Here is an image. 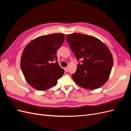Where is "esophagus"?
I'll list each match as a JSON object with an SVG mask.
<instances>
[{
    "label": "esophagus",
    "mask_w": 131,
    "mask_h": 131,
    "mask_svg": "<svg viewBox=\"0 0 131 131\" xmlns=\"http://www.w3.org/2000/svg\"><path fill=\"white\" fill-rule=\"evenodd\" d=\"M64 70H65L66 72H68V70H69V67H66V68H64Z\"/></svg>",
    "instance_id": "esophagus-1"
}]
</instances>
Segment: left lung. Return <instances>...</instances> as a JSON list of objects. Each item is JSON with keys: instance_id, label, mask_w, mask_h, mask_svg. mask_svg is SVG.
I'll return each mask as SVG.
<instances>
[{"instance_id": "left-lung-1", "label": "left lung", "mask_w": 131, "mask_h": 131, "mask_svg": "<svg viewBox=\"0 0 131 131\" xmlns=\"http://www.w3.org/2000/svg\"><path fill=\"white\" fill-rule=\"evenodd\" d=\"M66 39L77 59L83 60L72 75L75 82L86 89L101 88L108 80L113 66L108 47L91 35L73 33L67 34Z\"/></svg>"}]
</instances>
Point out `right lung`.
Instances as JSON below:
<instances>
[{
  "label": "right lung",
  "mask_w": 131,
  "mask_h": 131,
  "mask_svg": "<svg viewBox=\"0 0 131 131\" xmlns=\"http://www.w3.org/2000/svg\"><path fill=\"white\" fill-rule=\"evenodd\" d=\"M62 33L37 37L25 47L21 58V68L26 80L34 89L45 91L57 84L64 70L57 61V50L64 40ZM56 60L55 63L52 62Z\"/></svg>",
  "instance_id": "right-lung-1"
}]
</instances>
